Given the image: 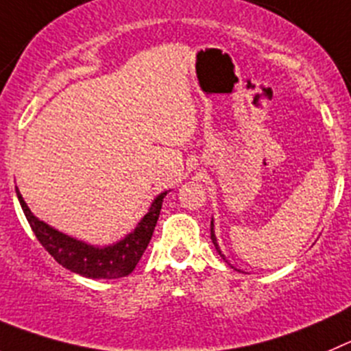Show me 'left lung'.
I'll use <instances>...</instances> for the list:
<instances>
[{
    "label": "left lung",
    "mask_w": 351,
    "mask_h": 351,
    "mask_svg": "<svg viewBox=\"0 0 351 351\" xmlns=\"http://www.w3.org/2000/svg\"><path fill=\"white\" fill-rule=\"evenodd\" d=\"M210 238H212V243L213 245H215V250L217 252H219V255L222 256L223 260H226V256L222 255V252H220V248H219V243H217V238H215V231H213V219H212V223H210ZM226 262H228V260H226Z\"/></svg>",
    "instance_id": "8db88e82"
}]
</instances>
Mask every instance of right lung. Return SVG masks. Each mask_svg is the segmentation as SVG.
I'll return each mask as SVG.
<instances>
[{
	"label": "right lung",
	"instance_id": "right-lung-1",
	"mask_svg": "<svg viewBox=\"0 0 351 351\" xmlns=\"http://www.w3.org/2000/svg\"><path fill=\"white\" fill-rule=\"evenodd\" d=\"M165 195L167 191L153 199L148 213L139 220L134 231L129 232L125 238L117 241L115 245L99 248V246H93L75 238H70V236L56 231L51 226L39 220L31 212L27 203L23 202L22 195L16 189V196H19L20 206L25 213V219H27L38 241L45 246L46 252L70 272L81 274L84 278L91 279L125 278L136 269L143 253L148 248L153 231H155Z\"/></svg>",
	"mask_w": 351,
	"mask_h": 351
}]
</instances>
